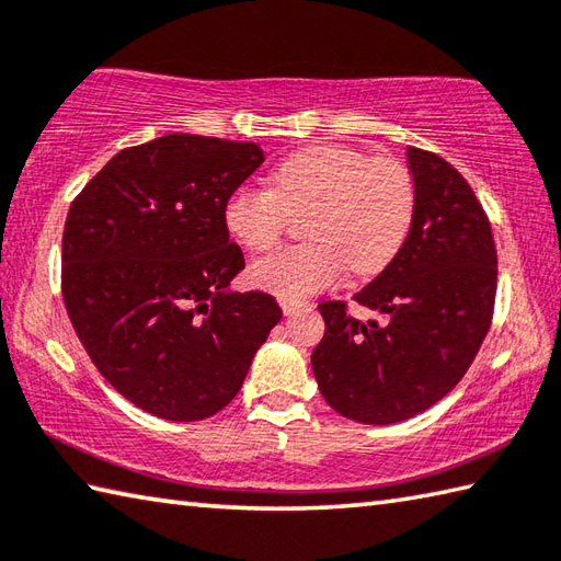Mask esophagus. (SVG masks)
<instances>
[{"label":"esophagus","instance_id":"34e87169","mask_svg":"<svg viewBox=\"0 0 561 561\" xmlns=\"http://www.w3.org/2000/svg\"><path fill=\"white\" fill-rule=\"evenodd\" d=\"M279 307H282V311L284 313H297L301 307H307V301H301V299H279Z\"/></svg>","mask_w":561,"mask_h":561}]
</instances>
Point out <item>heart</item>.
I'll return each instance as SVG.
<instances>
[{"instance_id":"obj_1","label":"heart","mask_w":561,"mask_h":561,"mask_svg":"<svg viewBox=\"0 0 561 561\" xmlns=\"http://www.w3.org/2000/svg\"><path fill=\"white\" fill-rule=\"evenodd\" d=\"M414 181L390 157L368 159L358 149L316 145L294 151L272 171V188L240 186L228 196L222 218L248 250L279 240L289 213L307 210L309 242L254 260V287L299 299L355 274H378L400 252L414 216Z\"/></svg>"}]
</instances>
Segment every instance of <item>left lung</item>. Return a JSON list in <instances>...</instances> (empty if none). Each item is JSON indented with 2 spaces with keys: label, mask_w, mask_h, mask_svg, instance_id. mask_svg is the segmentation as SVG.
<instances>
[{
  "label": "left lung",
  "mask_w": 561,
  "mask_h": 561,
  "mask_svg": "<svg viewBox=\"0 0 561 561\" xmlns=\"http://www.w3.org/2000/svg\"><path fill=\"white\" fill-rule=\"evenodd\" d=\"M414 216L400 252L368 287L358 321L323 301L311 368L323 400L360 424H394L449 394L491 329L497 260L491 222L471 186L432 151L407 147Z\"/></svg>",
  "instance_id": "obj_1"
}]
</instances>
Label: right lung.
Listing matches in <instances>:
<instances>
[{"instance_id": "1", "label": "right lung", "mask_w": 561, "mask_h": 561, "mask_svg": "<svg viewBox=\"0 0 561 561\" xmlns=\"http://www.w3.org/2000/svg\"><path fill=\"white\" fill-rule=\"evenodd\" d=\"M254 141L164 135L122 149L68 210L64 301L90 360L161 420L198 422L240 392L282 319L245 270L222 208L260 169Z\"/></svg>"}]
</instances>
